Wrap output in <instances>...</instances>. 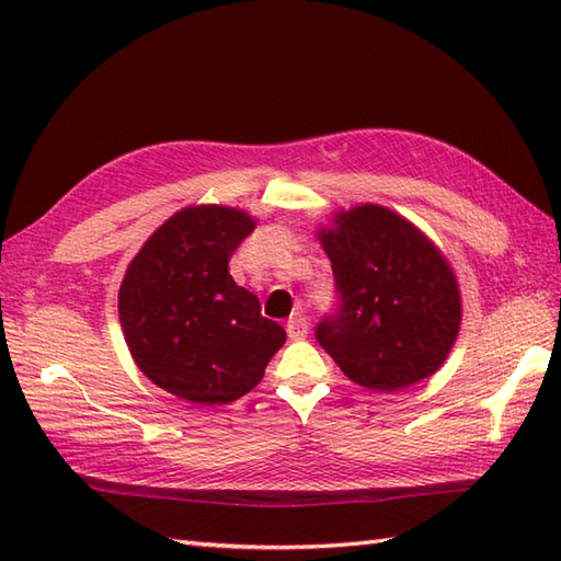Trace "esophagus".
<instances>
[{
    "instance_id": "34e87169",
    "label": "esophagus",
    "mask_w": 561,
    "mask_h": 561,
    "mask_svg": "<svg viewBox=\"0 0 561 561\" xmlns=\"http://www.w3.org/2000/svg\"><path fill=\"white\" fill-rule=\"evenodd\" d=\"M289 340H304L308 337V320L304 313H294L287 323Z\"/></svg>"
}]
</instances>
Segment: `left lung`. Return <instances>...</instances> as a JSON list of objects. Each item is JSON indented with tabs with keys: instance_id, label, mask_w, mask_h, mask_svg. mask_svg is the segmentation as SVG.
I'll return each mask as SVG.
<instances>
[{
	"instance_id": "1",
	"label": "left lung",
	"mask_w": 561,
	"mask_h": 561,
	"mask_svg": "<svg viewBox=\"0 0 561 561\" xmlns=\"http://www.w3.org/2000/svg\"><path fill=\"white\" fill-rule=\"evenodd\" d=\"M316 238L342 294L337 318L316 337L342 374L376 392L434 376L462 325L460 284L444 250L374 202L337 209Z\"/></svg>"
}]
</instances>
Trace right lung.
Instances as JSON below:
<instances>
[{
    "label": "right lung",
    "mask_w": 561,
    "mask_h": 561,
    "mask_svg": "<svg viewBox=\"0 0 561 561\" xmlns=\"http://www.w3.org/2000/svg\"><path fill=\"white\" fill-rule=\"evenodd\" d=\"M241 207L190 205L153 231L117 291L133 362L153 386L195 404H226L253 390L287 342L238 287L229 260L255 229Z\"/></svg>",
    "instance_id": "add662e5"
}]
</instances>
